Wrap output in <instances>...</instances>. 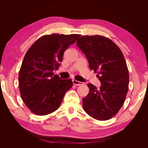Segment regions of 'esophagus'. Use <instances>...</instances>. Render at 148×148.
I'll use <instances>...</instances> for the list:
<instances>
[{
	"instance_id": "1",
	"label": "esophagus",
	"mask_w": 148,
	"mask_h": 148,
	"mask_svg": "<svg viewBox=\"0 0 148 148\" xmlns=\"http://www.w3.org/2000/svg\"><path fill=\"white\" fill-rule=\"evenodd\" d=\"M73 84L75 85V86H81V85H82V84H83L82 82H78V81L75 80V79L73 80Z\"/></svg>"
}]
</instances>
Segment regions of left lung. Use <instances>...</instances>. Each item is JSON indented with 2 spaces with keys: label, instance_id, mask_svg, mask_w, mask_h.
I'll list each match as a JSON object with an SVG mask.
<instances>
[{
  "label": "left lung",
  "instance_id": "8db88e82",
  "mask_svg": "<svg viewBox=\"0 0 148 148\" xmlns=\"http://www.w3.org/2000/svg\"><path fill=\"white\" fill-rule=\"evenodd\" d=\"M77 45L88 58L91 70L98 73L100 88L88 84L89 94L82 99L88 114L99 121L115 116L124 104L129 90V71L124 56L112 40L102 36H84Z\"/></svg>",
  "mask_w": 148,
  "mask_h": 148
}]
</instances>
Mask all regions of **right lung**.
I'll return each instance as SVG.
<instances>
[{
	"mask_svg": "<svg viewBox=\"0 0 148 148\" xmlns=\"http://www.w3.org/2000/svg\"><path fill=\"white\" fill-rule=\"evenodd\" d=\"M79 34H52L42 36L32 44L24 56L19 73L21 98L36 115L54 112L61 104L64 94L73 86L69 79L54 75L62 60L64 52L73 44Z\"/></svg>",
	"mask_w": 148,
	"mask_h": 148,
	"instance_id": "add662e5",
	"label": "right lung"
}]
</instances>
